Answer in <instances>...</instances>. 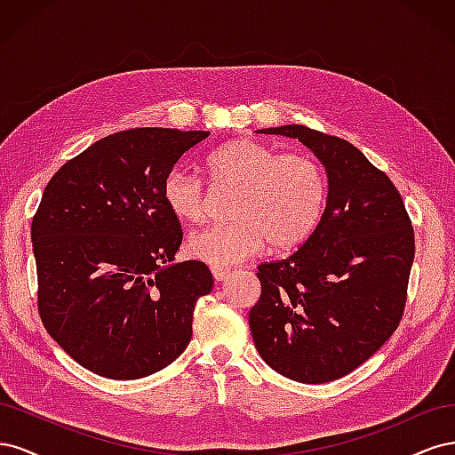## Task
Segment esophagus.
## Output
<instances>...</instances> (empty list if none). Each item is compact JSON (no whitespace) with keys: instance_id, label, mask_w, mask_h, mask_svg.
I'll return each mask as SVG.
<instances>
[{"instance_id":"1","label":"esophagus","mask_w":455,"mask_h":455,"mask_svg":"<svg viewBox=\"0 0 455 455\" xmlns=\"http://www.w3.org/2000/svg\"><path fill=\"white\" fill-rule=\"evenodd\" d=\"M211 271H212V277H214L216 281H224V279L228 277V275L231 273L229 267H216V266H212Z\"/></svg>"}]
</instances>
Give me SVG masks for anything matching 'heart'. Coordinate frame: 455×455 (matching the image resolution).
Wrapping results in <instances>:
<instances>
[{
  "label": "heart",
  "instance_id": "heart-1",
  "mask_svg": "<svg viewBox=\"0 0 455 455\" xmlns=\"http://www.w3.org/2000/svg\"><path fill=\"white\" fill-rule=\"evenodd\" d=\"M206 171L212 184L237 194L229 204L231 222L197 229L188 239V252L204 264H239L267 243L275 251H292L321 224L328 182L319 161L307 154H281L254 139H237L206 157ZM163 201L186 222L197 224L209 214V189L186 169L164 176Z\"/></svg>",
  "mask_w": 455,
  "mask_h": 455
}]
</instances>
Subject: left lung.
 Wrapping results in <instances>:
<instances>
[{"mask_svg":"<svg viewBox=\"0 0 455 455\" xmlns=\"http://www.w3.org/2000/svg\"><path fill=\"white\" fill-rule=\"evenodd\" d=\"M291 136L323 161L328 201L313 235L284 259L264 261L249 313L258 353L299 383H326L368 361L401 324L416 239L391 178L339 136L304 125Z\"/></svg>","mask_w":455,"mask_h":455,"instance_id":"8db88e82","label":"left lung"}]
</instances>
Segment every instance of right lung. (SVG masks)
Returning <instances> with one entry per match:
<instances>
[{
  "label": "right lung",
  "instance_id": "obj_1",
  "mask_svg": "<svg viewBox=\"0 0 455 455\" xmlns=\"http://www.w3.org/2000/svg\"><path fill=\"white\" fill-rule=\"evenodd\" d=\"M209 131L129 129L94 142L52 174L32 218L37 311L76 363L109 379L169 366L212 291L199 259L171 266L182 226L163 182Z\"/></svg>",
  "mask_w": 455,
  "mask_h": 455
}]
</instances>
